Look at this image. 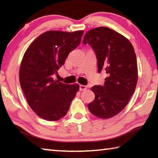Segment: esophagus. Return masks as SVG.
Masks as SVG:
<instances>
[{
	"mask_svg": "<svg viewBox=\"0 0 158 158\" xmlns=\"http://www.w3.org/2000/svg\"><path fill=\"white\" fill-rule=\"evenodd\" d=\"M86 89H87L86 85H79V90H81V91H83V90H85Z\"/></svg>",
	"mask_w": 158,
	"mask_h": 158,
	"instance_id": "obj_1",
	"label": "esophagus"
}]
</instances>
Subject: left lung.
Segmentation results:
<instances>
[{"label": "left lung", "instance_id": "1", "mask_svg": "<svg viewBox=\"0 0 158 158\" xmlns=\"http://www.w3.org/2000/svg\"><path fill=\"white\" fill-rule=\"evenodd\" d=\"M83 43L95 51L98 73L107 74L103 86L90 89L95 98L88 107L96 117L110 118L126 106L135 90L138 68L135 49L126 37L103 26L88 31Z\"/></svg>", "mask_w": 158, "mask_h": 158}]
</instances>
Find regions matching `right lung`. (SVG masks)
Segmentation results:
<instances>
[{
  "instance_id": "add662e5",
  "label": "right lung",
  "mask_w": 158,
  "mask_h": 158,
  "mask_svg": "<svg viewBox=\"0 0 158 158\" xmlns=\"http://www.w3.org/2000/svg\"><path fill=\"white\" fill-rule=\"evenodd\" d=\"M84 32H44L23 55L19 69L21 89L32 110L46 121H56L65 116L79 91L78 84H63L53 79V74L79 46Z\"/></svg>"
}]
</instances>
